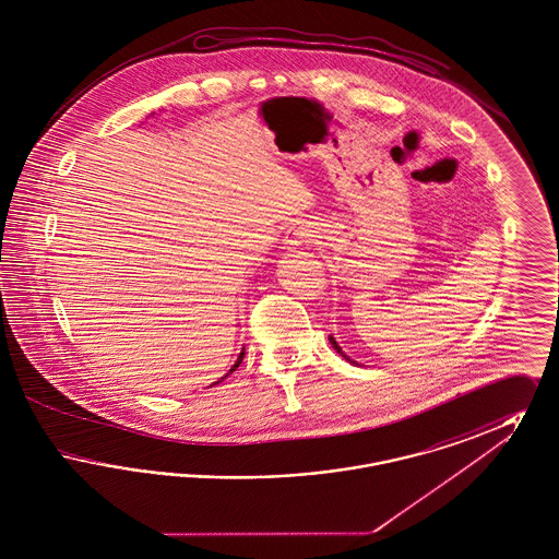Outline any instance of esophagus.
<instances>
[{"label":"esophagus","instance_id":"esophagus-1","mask_svg":"<svg viewBox=\"0 0 559 559\" xmlns=\"http://www.w3.org/2000/svg\"><path fill=\"white\" fill-rule=\"evenodd\" d=\"M314 237H317V230H314L312 224H308V222H297L292 228V237H289L287 242H289L292 247H297V245H301V242H310Z\"/></svg>","mask_w":559,"mask_h":559}]
</instances>
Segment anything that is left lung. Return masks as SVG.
I'll list each match as a JSON object with an SVG mask.
<instances>
[{
	"label": "left lung",
	"mask_w": 559,
	"mask_h": 559,
	"mask_svg": "<svg viewBox=\"0 0 559 559\" xmlns=\"http://www.w3.org/2000/svg\"><path fill=\"white\" fill-rule=\"evenodd\" d=\"M329 342H331V344H333V347H335V349H337V354H340V356H344V358H346L347 362H352V365H356V362H354V360H352V358H349V356H346V352H344V349H342V347L337 346V342H335V340H333V337H331V335H329Z\"/></svg>",
	"instance_id": "left-lung-1"
}]
</instances>
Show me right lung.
<instances>
[{
	"mask_svg": "<svg viewBox=\"0 0 559 559\" xmlns=\"http://www.w3.org/2000/svg\"><path fill=\"white\" fill-rule=\"evenodd\" d=\"M242 356H245V347H242V352H240L239 360H237V362H235V367H233V369H230V371L226 372V377H228V374H230V372L237 371V367H239L240 362H242ZM226 377H222V379H226ZM222 379H219V381H222ZM219 381H215V383H219ZM215 383H213V385H215Z\"/></svg>",
	"mask_w": 559,
	"mask_h": 559,
	"instance_id": "obj_1",
	"label": "right lung"
}]
</instances>
